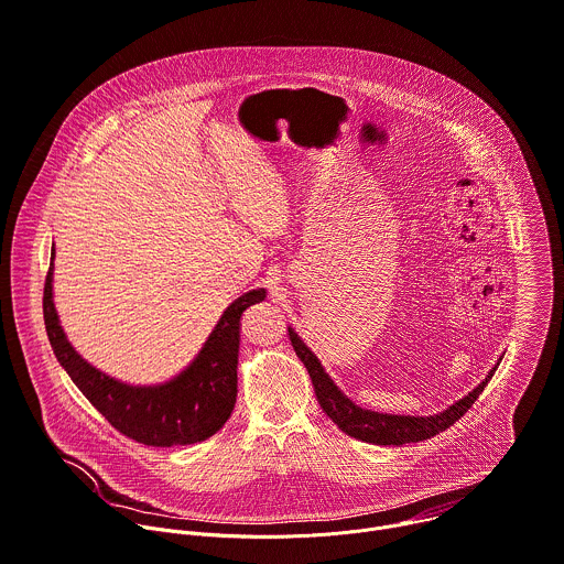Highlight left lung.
<instances>
[{
    "instance_id": "8db88e82",
    "label": "left lung",
    "mask_w": 564,
    "mask_h": 564,
    "mask_svg": "<svg viewBox=\"0 0 564 564\" xmlns=\"http://www.w3.org/2000/svg\"><path fill=\"white\" fill-rule=\"evenodd\" d=\"M289 337H291V345H293L297 358L302 360V365L306 367V371L311 376L315 398H317L322 411L337 424V429H343L347 435H351L356 440L371 442V444H384V446L429 440V437L437 435L440 431L452 426L456 420H460L471 409V404L485 391V387L489 384V380L494 378V373L502 360V358L498 360V365L487 373V378L474 391H469L465 398H460L452 406H446L444 411L433 413V415H395V413H380V411L362 409L360 404H356L351 398H347L340 389H337V384L324 371V367L319 365L315 354L302 343V337L291 326H289Z\"/></svg>"
}]
</instances>
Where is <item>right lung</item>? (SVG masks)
<instances>
[{"instance_id":"right-lung-1","label":"right lung","mask_w":564,"mask_h":564,"mask_svg":"<svg viewBox=\"0 0 564 564\" xmlns=\"http://www.w3.org/2000/svg\"><path fill=\"white\" fill-rule=\"evenodd\" d=\"M53 271L51 262L44 284V324L53 354L86 400L120 433L149 446L193 444L217 433L231 417L238 398L240 317L267 297V289L240 295L224 311L184 371L147 387L106 376L73 349L55 311Z\"/></svg>"}]
</instances>
